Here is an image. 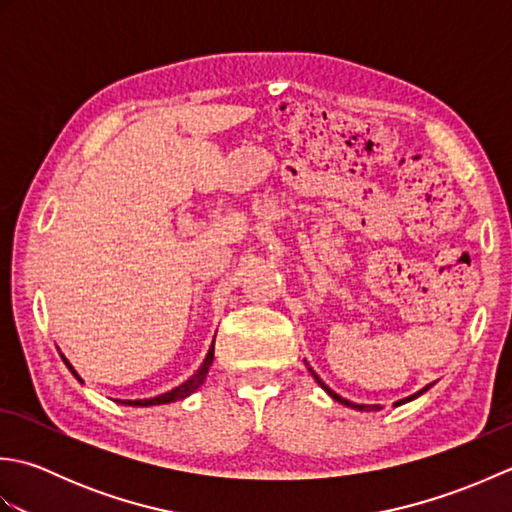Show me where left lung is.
I'll list each match as a JSON object with an SVG mask.
<instances>
[{
	"label": "left lung",
	"instance_id": "8db88e82",
	"mask_svg": "<svg viewBox=\"0 0 512 512\" xmlns=\"http://www.w3.org/2000/svg\"><path fill=\"white\" fill-rule=\"evenodd\" d=\"M303 363H306L308 365V369H310V374L314 376V380H317V383L321 385V389L325 391V394H328L332 400H336V402H339V405H345V407H350V409H358V411H374V409H383V407H380V405H358V402H352V400H347V398H343V396H339V394H336V391H332L328 385H325L323 383V380L317 376V372H314V369L310 367V363L308 361H303ZM433 387V383L431 385H427V387H422L420 391H416V394H411V396H407V398H402V400H398V402H394V407H398V405H405V402H411L413 398H418V396H422L424 394V391H427V389H431Z\"/></svg>",
	"mask_w": 512,
	"mask_h": 512
}]
</instances>
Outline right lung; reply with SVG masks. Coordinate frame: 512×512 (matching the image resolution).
I'll return each instance as SVG.
<instances>
[{"instance_id":"1","label":"right lung","mask_w":512,"mask_h":512,"mask_svg":"<svg viewBox=\"0 0 512 512\" xmlns=\"http://www.w3.org/2000/svg\"><path fill=\"white\" fill-rule=\"evenodd\" d=\"M213 352H215V339H213V343H211V347H209V352H206L202 365L198 367V372H195L191 378L184 380L182 385L165 391V394L154 396V398H140V400H121V398H116L114 402H118V405H125V407H156V405H169V402H178V400L189 398V396L193 394V391L198 389V387L204 383V380H206V374H209L211 363H213ZM61 358H63V363L68 365L72 376H74L76 380H81L79 372H76V369L70 365L68 358H65L63 354H61Z\"/></svg>"}]
</instances>
